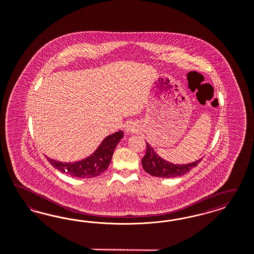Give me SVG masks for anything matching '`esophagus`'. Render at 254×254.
Here are the masks:
<instances>
[{"label":"esophagus","instance_id":"obj_1","mask_svg":"<svg viewBox=\"0 0 254 254\" xmlns=\"http://www.w3.org/2000/svg\"><path fill=\"white\" fill-rule=\"evenodd\" d=\"M127 131L131 132L132 128H130V127H127Z\"/></svg>","mask_w":254,"mask_h":254}]
</instances>
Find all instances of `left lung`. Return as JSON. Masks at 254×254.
Returning a JSON list of instances; mask_svg holds the SVG:
<instances>
[{
  "mask_svg": "<svg viewBox=\"0 0 254 254\" xmlns=\"http://www.w3.org/2000/svg\"><path fill=\"white\" fill-rule=\"evenodd\" d=\"M201 160L199 159L195 162L184 165L172 164L159 158L154 149L151 147L148 142H146V153L141 159V165L143 170L152 176L173 178L189 173L194 167L197 166Z\"/></svg>",
  "mask_w": 254,
  "mask_h": 254,
  "instance_id": "left-lung-1",
  "label": "left lung"
}]
</instances>
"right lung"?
Here are the masks:
<instances>
[{
    "mask_svg": "<svg viewBox=\"0 0 254 254\" xmlns=\"http://www.w3.org/2000/svg\"><path fill=\"white\" fill-rule=\"evenodd\" d=\"M124 137V132L118 131L108 136L99 145L96 152L81 161L76 163H62L51 158L49 162L57 170L65 175L78 178L96 177L105 172L110 165L114 155V148Z\"/></svg>",
    "mask_w": 254,
    "mask_h": 254,
    "instance_id": "1",
    "label": "right lung"
}]
</instances>
